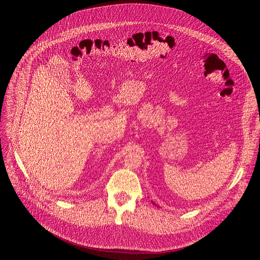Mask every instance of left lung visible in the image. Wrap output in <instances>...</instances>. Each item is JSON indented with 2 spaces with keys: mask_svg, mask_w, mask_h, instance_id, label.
<instances>
[{
  "mask_svg": "<svg viewBox=\"0 0 260 260\" xmlns=\"http://www.w3.org/2000/svg\"><path fill=\"white\" fill-rule=\"evenodd\" d=\"M152 203H153V204H155V206H156V207H157V204H156V203H155V202H153V201H152Z\"/></svg>",
  "mask_w": 260,
  "mask_h": 260,
  "instance_id": "8db88e82",
  "label": "left lung"
}]
</instances>
